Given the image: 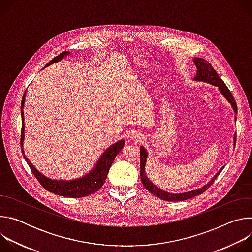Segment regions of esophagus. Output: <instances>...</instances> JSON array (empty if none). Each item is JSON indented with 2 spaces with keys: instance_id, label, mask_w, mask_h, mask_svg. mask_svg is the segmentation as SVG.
I'll list each match as a JSON object with an SVG mask.
<instances>
[{
  "instance_id": "esophagus-1",
  "label": "esophagus",
  "mask_w": 252,
  "mask_h": 252,
  "mask_svg": "<svg viewBox=\"0 0 252 252\" xmlns=\"http://www.w3.org/2000/svg\"><path fill=\"white\" fill-rule=\"evenodd\" d=\"M141 138H142V136H141L140 134H138V133H134V134H133V137H132V139L135 140V141H136V140H140Z\"/></svg>"
}]
</instances>
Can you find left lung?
I'll list each match as a JSON object with an SVG mask.
<instances>
[{"mask_svg": "<svg viewBox=\"0 0 252 252\" xmlns=\"http://www.w3.org/2000/svg\"><path fill=\"white\" fill-rule=\"evenodd\" d=\"M193 62L196 65L197 71H196V77L194 78L195 81H203V82H207L213 86L219 87L220 91L221 92V94L227 98V100L231 103L233 111L235 113H237V105H236V101L234 99V97L232 96V94L230 93V91L228 90L227 86L224 84V82L220 78V76L218 75L217 71L212 67V65L206 62L203 59L200 58H194ZM236 120V119H235ZM234 139L236 140V137H234ZM147 158H148V154L146 152V150L143 149L142 147H140V179L141 183L151 193L157 195L158 197L163 199V200H167V201H182V200H186V199H189L192 198L196 195H199L201 193H203L212 184L213 182L217 179V177L220 175V173L221 172V170L223 169V167L215 174V176L211 179V181L205 185L203 188L196 189V190H192V191H189V192H184V193H177V194H173V193H168L166 191L161 190L160 189L157 188L155 185H153L150 179L147 177L146 173H145V166H146V161H147Z\"/></svg>", "mask_w": 252, "mask_h": 252, "instance_id": "1", "label": "left lung"}]
</instances>
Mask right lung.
<instances>
[{"mask_svg":"<svg viewBox=\"0 0 252 252\" xmlns=\"http://www.w3.org/2000/svg\"><path fill=\"white\" fill-rule=\"evenodd\" d=\"M68 53L63 52L57 57H55L52 61H50L45 66H48L54 63H57L61 61L65 55ZM25 94L24 93L22 103H21V114H22V130H21V147H22V153L24 155V158L26 161L28 162L32 174L37 178V181L43 186L44 189H46L48 191H51L55 194L65 196V197H85L91 194H94L95 191H97L104 184L107 173H109L110 167L116 158L117 155L121 152V150L124 148L125 141L120 140L115 145H113L111 148L107 149L102 156L100 157L99 160L97 161L95 167L93 169L91 173L88 175L80 178V179H74L70 182H63V181H53L46 176H44L42 173H40L37 169H35L32 164L30 162V160L26 158L24 151H23V140H24V102H25Z\"/></svg>","mask_w":252,"mask_h":252,"instance_id":"obj_1","label":"right lung"}]
</instances>
